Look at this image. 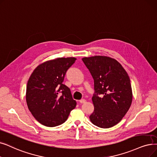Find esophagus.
Masks as SVG:
<instances>
[{
    "mask_svg": "<svg viewBox=\"0 0 157 157\" xmlns=\"http://www.w3.org/2000/svg\"><path fill=\"white\" fill-rule=\"evenodd\" d=\"M79 102L80 103H81V104H82V103H85V102H86V100H85V99H82L79 100Z\"/></svg>",
    "mask_w": 157,
    "mask_h": 157,
    "instance_id": "esophagus-1",
    "label": "esophagus"
}]
</instances>
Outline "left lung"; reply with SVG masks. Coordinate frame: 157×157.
Listing matches in <instances>:
<instances>
[{
	"mask_svg": "<svg viewBox=\"0 0 157 157\" xmlns=\"http://www.w3.org/2000/svg\"><path fill=\"white\" fill-rule=\"evenodd\" d=\"M82 60L94 80L96 93L92 97L94 110L90 121L102 128L116 125L132 103V85L126 71L116 59L108 56L85 57Z\"/></svg>",
	"mask_w": 157,
	"mask_h": 157,
	"instance_id": "8db88e82",
	"label": "left lung"
}]
</instances>
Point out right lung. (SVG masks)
<instances>
[{
  "label": "right lung",
  "mask_w": 157,
  "mask_h": 157,
  "mask_svg": "<svg viewBox=\"0 0 157 157\" xmlns=\"http://www.w3.org/2000/svg\"><path fill=\"white\" fill-rule=\"evenodd\" d=\"M76 58H57L40 64L28 81L25 99L33 117L40 123L54 127L65 122L76 106L70 88L62 83ZM61 94H60V93Z\"/></svg>",
  "instance_id": "1"
}]
</instances>
